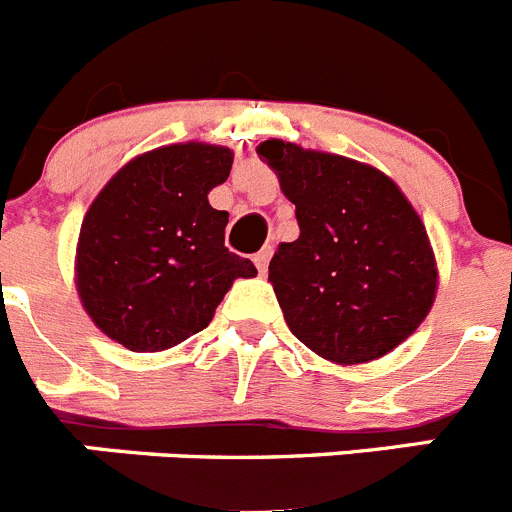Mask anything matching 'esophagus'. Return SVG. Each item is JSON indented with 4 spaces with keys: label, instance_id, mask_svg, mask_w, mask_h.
<instances>
[{
    "label": "esophagus",
    "instance_id": "34e87169",
    "mask_svg": "<svg viewBox=\"0 0 512 512\" xmlns=\"http://www.w3.org/2000/svg\"><path fill=\"white\" fill-rule=\"evenodd\" d=\"M271 246H266V248H261L259 253H256V256H253V264H256V269L261 271V274H266V269H269V259H271Z\"/></svg>",
    "mask_w": 512,
    "mask_h": 512
}]
</instances>
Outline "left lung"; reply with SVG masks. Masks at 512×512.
Segmentation results:
<instances>
[{"label":"left lung","instance_id":"8db88e82","mask_svg":"<svg viewBox=\"0 0 512 512\" xmlns=\"http://www.w3.org/2000/svg\"><path fill=\"white\" fill-rule=\"evenodd\" d=\"M295 205L300 238L269 264L289 330L336 364H364L400 346L436 297L428 233L390 176L284 140L259 148Z\"/></svg>","mask_w":512,"mask_h":512}]
</instances>
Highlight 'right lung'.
I'll list each match as a JSON object with an SVG mask.
<instances>
[{"label": "right lung", "mask_w": 512, "mask_h": 512, "mask_svg": "<svg viewBox=\"0 0 512 512\" xmlns=\"http://www.w3.org/2000/svg\"><path fill=\"white\" fill-rule=\"evenodd\" d=\"M233 151L176 143L133 158L89 207L76 248L84 310L130 351H164L210 325L256 266L225 248L228 212L207 202Z\"/></svg>", "instance_id": "obj_1"}]
</instances>
